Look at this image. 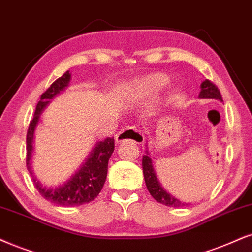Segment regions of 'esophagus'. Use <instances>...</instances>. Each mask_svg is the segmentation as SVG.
Returning <instances> with one entry per match:
<instances>
[{
    "instance_id": "34e87169",
    "label": "esophagus",
    "mask_w": 252,
    "mask_h": 252,
    "mask_svg": "<svg viewBox=\"0 0 252 252\" xmlns=\"http://www.w3.org/2000/svg\"><path fill=\"white\" fill-rule=\"evenodd\" d=\"M124 141H131L137 143V144H142L144 142V136L135 126H129L121 130L116 135V143H122Z\"/></svg>"
}]
</instances>
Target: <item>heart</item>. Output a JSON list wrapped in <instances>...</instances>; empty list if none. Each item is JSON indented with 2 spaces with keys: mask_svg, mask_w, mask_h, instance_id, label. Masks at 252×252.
I'll use <instances>...</instances> for the list:
<instances>
[{
  "mask_svg": "<svg viewBox=\"0 0 252 252\" xmlns=\"http://www.w3.org/2000/svg\"><path fill=\"white\" fill-rule=\"evenodd\" d=\"M168 84V78L164 74H151L137 81L136 92L141 95H155Z\"/></svg>",
  "mask_w": 252,
  "mask_h": 252,
  "instance_id": "1",
  "label": "heart"
}]
</instances>
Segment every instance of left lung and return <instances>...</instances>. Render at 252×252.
Instances as JSON below:
<instances>
[{"label": "left lung", "instance_id": "1", "mask_svg": "<svg viewBox=\"0 0 252 252\" xmlns=\"http://www.w3.org/2000/svg\"><path fill=\"white\" fill-rule=\"evenodd\" d=\"M200 98H215V100L223 101L222 100L221 93H220L219 88L213 84L212 81H209L208 79H206L205 81L201 84V92L199 94ZM143 174H144L145 179V185L146 189H148L149 193L151 194L152 197L156 200V201L163 203L165 206L168 207H183L189 205V203L180 201V200L176 199L174 196H172L170 193H167L161 185L159 184L158 178L156 176V172L154 168V165H152V160L150 158L148 150H146V155L143 156Z\"/></svg>", "mask_w": 252, "mask_h": 252}]
</instances>
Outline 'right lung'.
<instances>
[{
    "label": "right lung",
    "mask_w": 252,
    "mask_h": 252,
    "mask_svg": "<svg viewBox=\"0 0 252 252\" xmlns=\"http://www.w3.org/2000/svg\"><path fill=\"white\" fill-rule=\"evenodd\" d=\"M69 80H71V73L67 71L63 76L57 79L41 94L40 101L37 103L34 116L29 124L27 133V166L31 177H32L34 186L44 199L58 206L74 207L93 201L98 195V193L101 192L107 178L108 161H109L111 154L114 152L115 141H114V137H111V138L108 137L102 142H97L88 157L86 158L84 164L81 165L80 170L76 171L71 179H68L60 186H57L55 189H49L36 179L32 170H31L30 163L33 150L32 143L34 129L39 122L40 114L57 95L65 91V88L69 84Z\"/></svg>",
    "instance_id": "add662e5"
}]
</instances>
